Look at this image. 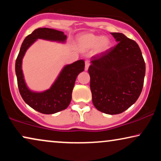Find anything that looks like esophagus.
<instances>
[{"label":"esophagus","mask_w":161,"mask_h":161,"mask_svg":"<svg viewBox=\"0 0 161 161\" xmlns=\"http://www.w3.org/2000/svg\"><path fill=\"white\" fill-rule=\"evenodd\" d=\"M90 66V61H85V70L86 71H87L88 69H89Z\"/></svg>","instance_id":"34e87169"}]
</instances>
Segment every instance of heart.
I'll return each mask as SVG.
<instances>
[{"mask_svg":"<svg viewBox=\"0 0 161 161\" xmlns=\"http://www.w3.org/2000/svg\"><path fill=\"white\" fill-rule=\"evenodd\" d=\"M78 45L83 50H88L94 47L95 52L100 53L109 49L111 42L106 37H100L96 34L87 33L78 37Z\"/></svg>","mask_w":161,"mask_h":161,"instance_id":"b5f03b06","label":"heart"}]
</instances>
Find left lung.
I'll use <instances>...</instances> for the list:
<instances>
[{
  "instance_id": "8db88e82",
  "label": "left lung",
  "mask_w": 161,
  "mask_h": 161,
  "mask_svg": "<svg viewBox=\"0 0 161 161\" xmlns=\"http://www.w3.org/2000/svg\"><path fill=\"white\" fill-rule=\"evenodd\" d=\"M111 34L118 43L92 56L88 71L94 107L114 115L124 112L139 97L146 67L135 41L121 33Z\"/></svg>"
}]
</instances>
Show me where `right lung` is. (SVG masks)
<instances>
[{"mask_svg": "<svg viewBox=\"0 0 161 161\" xmlns=\"http://www.w3.org/2000/svg\"><path fill=\"white\" fill-rule=\"evenodd\" d=\"M67 36L62 31L48 28H39L28 35L22 44L15 63V72L19 92L23 100L36 111L45 114H52L64 110L69 105L77 76L84 70L85 62L78 60L67 65L62 69L53 85L47 91L36 93L26 86L22 71V59L26 50L37 39L64 42Z\"/></svg>", "mask_w": 161, "mask_h": 161, "instance_id": "right-lung-1", "label": "right lung"}]
</instances>
